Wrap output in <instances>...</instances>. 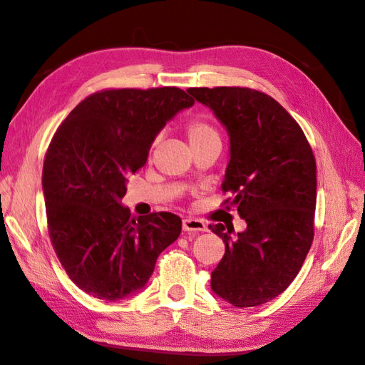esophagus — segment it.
Listing matches in <instances>:
<instances>
[{
	"label": "esophagus",
	"mask_w": 365,
	"mask_h": 365,
	"mask_svg": "<svg viewBox=\"0 0 365 365\" xmlns=\"http://www.w3.org/2000/svg\"><path fill=\"white\" fill-rule=\"evenodd\" d=\"M182 230L187 231V233H201V231H205L207 227L202 222L201 219H195V217H185L182 220Z\"/></svg>",
	"instance_id": "1"
}]
</instances>
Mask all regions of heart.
Masks as SVG:
<instances>
[{
    "instance_id": "heart-1",
    "label": "heart",
    "mask_w": 365,
    "mask_h": 365,
    "mask_svg": "<svg viewBox=\"0 0 365 365\" xmlns=\"http://www.w3.org/2000/svg\"><path fill=\"white\" fill-rule=\"evenodd\" d=\"M187 135H189L190 145H192V143L201 141L205 138L217 137V132L204 120H192L189 126H187Z\"/></svg>"
}]
</instances>
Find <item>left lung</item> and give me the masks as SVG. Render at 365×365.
<instances>
[{"label": "left lung", "mask_w": 365, "mask_h": 365, "mask_svg": "<svg viewBox=\"0 0 365 365\" xmlns=\"http://www.w3.org/2000/svg\"><path fill=\"white\" fill-rule=\"evenodd\" d=\"M230 138L222 190L233 195L247 230L210 225L225 254L213 292L236 307L280 295L297 277L314 240L317 164L302 128L272 97L250 88H190Z\"/></svg>", "instance_id": "left-lung-1"}]
</instances>
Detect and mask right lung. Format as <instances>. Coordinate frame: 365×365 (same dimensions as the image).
Masks as SVG:
<instances>
[{
	"label": "right lung",
	"instance_id": "obj_1",
	"mask_svg": "<svg viewBox=\"0 0 365 365\" xmlns=\"http://www.w3.org/2000/svg\"><path fill=\"white\" fill-rule=\"evenodd\" d=\"M193 103L175 86L105 90L77 105L54 134L42 169L48 233L86 294L117 302L140 292L181 235L180 216L137 217L121 200L161 129Z\"/></svg>",
	"mask_w": 365,
	"mask_h": 365
}]
</instances>
